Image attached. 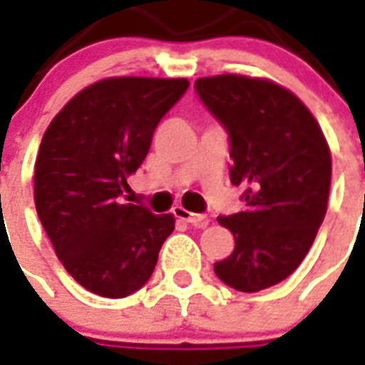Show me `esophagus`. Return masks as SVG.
I'll list each match as a JSON object with an SVG mask.
<instances>
[{"mask_svg":"<svg viewBox=\"0 0 365 365\" xmlns=\"http://www.w3.org/2000/svg\"><path fill=\"white\" fill-rule=\"evenodd\" d=\"M174 215L180 219V221L190 223V225H195V227L207 225V217H205V215H201V213H191V211H187V209H183L182 205L174 207Z\"/></svg>","mask_w":365,"mask_h":365,"instance_id":"1","label":"esophagus"}]
</instances>
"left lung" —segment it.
<instances>
[{
  "label": "left lung",
  "mask_w": 365,
  "mask_h": 365,
  "mask_svg": "<svg viewBox=\"0 0 365 365\" xmlns=\"http://www.w3.org/2000/svg\"><path fill=\"white\" fill-rule=\"evenodd\" d=\"M195 91L229 134L231 183L245 209L221 215L235 249L213 271L231 289L259 292L297 271L322 225L332 160L324 134L294 94L262 78H197Z\"/></svg>",
  "instance_id": "obj_1"
}]
</instances>
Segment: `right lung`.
Here are the masks:
<instances>
[{
  "label": "right lung",
  "instance_id": "add662e5",
  "mask_svg": "<svg viewBox=\"0 0 365 365\" xmlns=\"http://www.w3.org/2000/svg\"><path fill=\"white\" fill-rule=\"evenodd\" d=\"M187 86L185 78L98 81L67 103L41 140V225L68 274L98 297L124 298L142 289L174 231V215H154L118 197Z\"/></svg>",
  "mask_w": 365,
  "mask_h": 365
}]
</instances>
